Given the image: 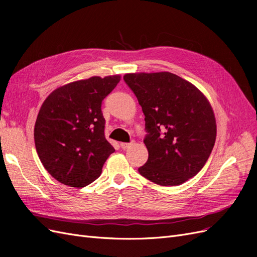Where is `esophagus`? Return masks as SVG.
Instances as JSON below:
<instances>
[{
	"mask_svg": "<svg viewBox=\"0 0 257 257\" xmlns=\"http://www.w3.org/2000/svg\"><path fill=\"white\" fill-rule=\"evenodd\" d=\"M121 148L123 150H125V149H127L128 147H131L132 146V143H121Z\"/></svg>",
	"mask_w": 257,
	"mask_h": 257,
	"instance_id": "1",
	"label": "esophagus"
}]
</instances>
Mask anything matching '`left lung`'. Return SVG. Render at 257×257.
I'll return each instance as SVG.
<instances>
[{"mask_svg":"<svg viewBox=\"0 0 257 257\" xmlns=\"http://www.w3.org/2000/svg\"><path fill=\"white\" fill-rule=\"evenodd\" d=\"M123 79L143 108L148 132L149 158L139 174L163 186L196 176L216 138L214 112L204 93L168 72L130 73Z\"/></svg>","mask_w":257,"mask_h":257,"instance_id":"left-lung-1","label":"left lung"}]
</instances>
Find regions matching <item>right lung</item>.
Wrapping results in <instances>:
<instances>
[{"label":"right lung","mask_w":257,"mask_h":257,"mask_svg":"<svg viewBox=\"0 0 257 257\" xmlns=\"http://www.w3.org/2000/svg\"><path fill=\"white\" fill-rule=\"evenodd\" d=\"M120 75L93 76L59 87L44 100L34 126L36 151L45 169L73 188L100 176L114 148L106 141L102 100Z\"/></svg>","instance_id":"add662e5"}]
</instances>
